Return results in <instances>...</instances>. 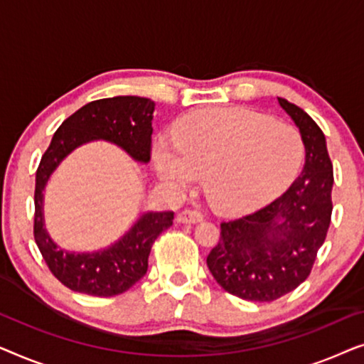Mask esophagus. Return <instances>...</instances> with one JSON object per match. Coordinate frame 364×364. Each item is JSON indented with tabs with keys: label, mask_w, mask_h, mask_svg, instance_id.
Here are the masks:
<instances>
[{
	"label": "esophagus",
	"mask_w": 364,
	"mask_h": 364,
	"mask_svg": "<svg viewBox=\"0 0 364 364\" xmlns=\"http://www.w3.org/2000/svg\"><path fill=\"white\" fill-rule=\"evenodd\" d=\"M202 220V213H198L196 210H182L177 215V222L178 223H198Z\"/></svg>",
	"instance_id": "esophagus-1"
}]
</instances>
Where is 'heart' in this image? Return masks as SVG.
Returning a JSON list of instances; mask_svg holds the SVG:
<instances>
[{
    "label": "heart",
    "mask_w": 364,
    "mask_h": 364,
    "mask_svg": "<svg viewBox=\"0 0 364 364\" xmlns=\"http://www.w3.org/2000/svg\"><path fill=\"white\" fill-rule=\"evenodd\" d=\"M305 144L290 124L245 107H210L187 114L173 139L152 144L159 177L187 191L203 173V187L218 210L243 213L282 192L300 171Z\"/></svg>",
    "instance_id": "heart-1"
}]
</instances>
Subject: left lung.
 I'll return each instance as SVG.
<instances>
[{"mask_svg": "<svg viewBox=\"0 0 364 364\" xmlns=\"http://www.w3.org/2000/svg\"><path fill=\"white\" fill-rule=\"evenodd\" d=\"M305 144V166L290 188L262 210L220 223L207 267L242 300L273 301L306 280L331 220L333 166L326 139L301 107L278 97Z\"/></svg>", "mask_w": 364, "mask_h": 364, "instance_id": "8db88e82", "label": "left lung"}]
</instances>
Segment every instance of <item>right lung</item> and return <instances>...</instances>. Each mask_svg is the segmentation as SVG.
<instances>
[{"label": "right lung", "instance_id": "add662e5", "mask_svg": "<svg viewBox=\"0 0 364 364\" xmlns=\"http://www.w3.org/2000/svg\"><path fill=\"white\" fill-rule=\"evenodd\" d=\"M156 102L139 96L92 101L64 121L44 152L34 191V240L49 270L73 291L114 296L127 291L147 273L152 243L172 225L173 212H142L131 228L111 245L92 252L63 250L44 227V188L64 159L94 141L121 147L132 161H151Z\"/></svg>", "mask_w": 364, "mask_h": 364}]
</instances>
